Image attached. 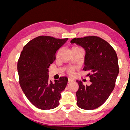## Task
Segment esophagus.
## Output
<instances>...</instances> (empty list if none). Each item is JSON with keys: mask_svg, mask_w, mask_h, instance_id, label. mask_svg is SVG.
<instances>
[{"mask_svg": "<svg viewBox=\"0 0 130 130\" xmlns=\"http://www.w3.org/2000/svg\"><path fill=\"white\" fill-rule=\"evenodd\" d=\"M73 80L72 79H70V78H69V79H68V82L69 83L72 82H73Z\"/></svg>", "mask_w": 130, "mask_h": 130, "instance_id": "esophagus-1", "label": "esophagus"}]
</instances>
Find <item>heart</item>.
I'll return each instance as SVG.
<instances>
[{
	"instance_id": "obj_1",
	"label": "heart",
	"mask_w": 130,
	"mask_h": 130,
	"mask_svg": "<svg viewBox=\"0 0 130 130\" xmlns=\"http://www.w3.org/2000/svg\"><path fill=\"white\" fill-rule=\"evenodd\" d=\"M73 50H82V48H80V47H74L72 48V51ZM58 53H59V52H58ZM68 73L69 74H70V75H72V74L74 73V69H72V68L69 69L68 70Z\"/></svg>"
}]
</instances>
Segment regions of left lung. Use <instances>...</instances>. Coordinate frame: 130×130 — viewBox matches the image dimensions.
<instances>
[{
  "mask_svg": "<svg viewBox=\"0 0 130 130\" xmlns=\"http://www.w3.org/2000/svg\"><path fill=\"white\" fill-rule=\"evenodd\" d=\"M70 42L85 49L83 70L91 73L87 75L90 77V85L85 86L77 80V104L83 109H96L104 104L114 89L119 73L117 53L108 42L98 37L73 38Z\"/></svg>",
  "mask_w": 130,
  "mask_h": 130,
  "instance_id": "1",
  "label": "left lung"
}]
</instances>
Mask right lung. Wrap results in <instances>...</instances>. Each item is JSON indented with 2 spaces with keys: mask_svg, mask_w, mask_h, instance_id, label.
<instances>
[{
  "mask_svg": "<svg viewBox=\"0 0 130 130\" xmlns=\"http://www.w3.org/2000/svg\"><path fill=\"white\" fill-rule=\"evenodd\" d=\"M67 40L39 36L28 42L21 52L18 61L19 84L28 100L39 109H52L59 105L68 79L49 81L48 68Z\"/></svg>",
  "mask_w": 130,
  "mask_h": 130,
  "instance_id": "1",
  "label": "right lung"
}]
</instances>
